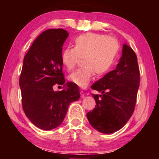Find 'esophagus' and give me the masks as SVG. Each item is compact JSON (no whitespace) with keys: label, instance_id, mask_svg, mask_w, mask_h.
Returning a JSON list of instances; mask_svg holds the SVG:
<instances>
[{"label":"esophagus","instance_id":"obj_1","mask_svg":"<svg viewBox=\"0 0 159 159\" xmlns=\"http://www.w3.org/2000/svg\"><path fill=\"white\" fill-rule=\"evenodd\" d=\"M80 98H83L85 97V93L84 92H83V90H80Z\"/></svg>","mask_w":159,"mask_h":159}]
</instances>
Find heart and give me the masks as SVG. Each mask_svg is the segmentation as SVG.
<instances>
[{"label": "heart", "mask_w": 159, "mask_h": 159, "mask_svg": "<svg viewBox=\"0 0 159 159\" xmlns=\"http://www.w3.org/2000/svg\"><path fill=\"white\" fill-rule=\"evenodd\" d=\"M119 45L114 38L105 35L87 33L76 37L74 48H66L61 53V64L71 71L83 58V66L69 75L70 81L85 88L97 76L108 72L116 59Z\"/></svg>", "instance_id": "heart-1"}]
</instances>
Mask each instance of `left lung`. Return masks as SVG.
Masks as SVG:
<instances>
[{
  "instance_id": "1",
  "label": "left lung",
  "mask_w": 159,
  "mask_h": 159,
  "mask_svg": "<svg viewBox=\"0 0 159 159\" xmlns=\"http://www.w3.org/2000/svg\"><path fill=\"white\" fill-rule=\"evenodd\" d=\"M139 69L134 50L123 45L116 69L93 84L102 95L92 94L95 108L87 113L90 124L99 132L110 134L121 129L134 111L139 87Z\"/></svg>"
}]
</instances>
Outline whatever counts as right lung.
<instances>
[{
	"instance_id": "obj_1",
	"label": "right lung",
	"mask_w": 159,
	"mask_h": 159,
	"mask_svg": "<svg viewBox=\"0 0 159 159\" xmlns=\"http://www.w3.org/2000/svg\"><path fill=\"white\" fill-rule=\"evenodd\" d=\"M69 34L63 29H50L38 36L24 58L20 77L21 103L27 118L45 130L62 123L70 103L80 98L79 87L65 83L60 56ZM55 84L64 89L54 91Z\"/></svg>"
}]
</instances>
